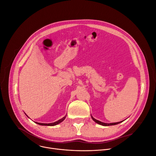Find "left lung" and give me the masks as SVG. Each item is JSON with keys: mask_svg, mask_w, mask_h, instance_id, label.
<instances>
[{"mask_svg": "<svg viewBox=\"0 0 156 156\" xmlns=\"http://www.w3.org/2000/svg\"><path fill=\"white\" fill-rule=\"evenodd\" d=\"M91 117H92V119L96 122V123L99 124V125H102V126H111V125H118L119 123H120V122H121L122 121H120V122H112V123H105V122H101L99 120H97L95 119L92 115H91Z\"/></svg>", "mask_w": 156, "mask_h": 156, "instance_id": "8db88e82", "label": "left lung"}]
</instances>
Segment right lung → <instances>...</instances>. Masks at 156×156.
Listing matches in <instances>:
<instances>
[{"mask_svg":"<svg viewBox=\"0 0 156 156\" xmlns=\"http://www.w3.org/2000/svg\"><path fill=\"white\" fill-rule=\"evenodd\" d=\"M66 117V115L65 116H64L62 118L60 119L59 120L57 121H55V122H51V123H41V122H36V123L38 124V125H42V126H55V125H58V124L61 123V122H62V121L65 119Z\"/></svg>","mask_w":156,"mask_h":156,"instance_id":"1","label":"right lung"}]
</instances>
